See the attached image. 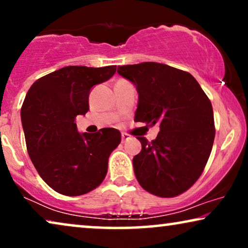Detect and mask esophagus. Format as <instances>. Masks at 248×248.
<instances>
[{"label": "esophagus", "mask_w": 248, "mask_h": 248, "mask_svg": "<svg viewBox=\"0 0 248 248\" xmlns=\"http://www.w3.org/2000/svg\"><path fill=\"white\" fill-rule=\"evenodd\" d=\"M130 139V135L126 134V133H122V142H125L126 140Z\"/></svg>", "instance_id": "esophagus-1"}]
</instances>
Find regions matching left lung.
<instances>
[{
  "label": "left lung",
  "mask_w": 248,
  "mask_h": 248,
  "mask_svg": "<svg viewBox=\"0 0 248 248\" xmlns=\"http://www.w3.org/2000/svg\"><path fill=\"white\" fill-rule=\"evenodd\" d=\"M117 72L137 87L134 121L160 127L151 142L137 138L142 144L133 158L139 184L160 198L182 194L198 181L211 154V101L192 74L166 64L123 65Z\"/></svg>",
  "instance_id": "obj_1"
}]
</instances>
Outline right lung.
Segmentation results:
<instances>
[{"instance_id": "obj_1", "label": "right lung", "mask_w": 248, "mask_h": 248, "mask_svg": "<svg viewBox=\"0 0 248 248\" xmlns=\"http://www.w3.org/2000/svg\"><path fill=\"white\" fill-rule=\"evenodd\" d=\"M115 72L116 65L65 66L40 78L26 94L21 122L27 150L40 177L60 194H86L107 174L121 132L107 127L81 134L76 117L89 110L91 88Z\"/></svg>"}]
</instances>
